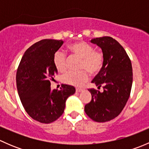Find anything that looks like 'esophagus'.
Wrapping results in <instances>:
<instances>
[{
    "label": "esophagus",
    "instance_id": "1",
    "mask_svg": "<svg viewBox=\"0 0 149 149\" xmlns=\"http://www.w3.org/2000/svg\"><path fill=\"white\" fill-rule=\"evenodd\" d=\"M76 92H81V91H83V89H82V88H77L76 89Z\"/></svg>",
    "mask_w": 149,
    "mask_h": 149
}]
</instances>
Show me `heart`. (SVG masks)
Returning <instances> with one entry per match:
<instances>
[{
	"instance_id": "heart-1",
	"label": "heart",
	"mask_w": 149,
	"mask_h": 149,
	"mask_svg": "<svg viewBox=\"0 0 149 149\" xmlns=\"http://www.w3.org/2000/svg\"><path fill=\"white\" fill-rule=\"evenodd\" d=\"M70 50L82 58L81 68L86 69L91 73H97L102 69L104 63L102 53L94 50V47L85 42L73 43L69 46ZM53 63L59 72L66 70V55L64 52L58 50L54 53ZM89 79L86 70L79 72L68 71L63 76V81L68 85L81 86Z\"/></svg>"
}]
</instances>
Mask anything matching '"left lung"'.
I'll return each mask as SVG.
<instances>
[{
    "instance_id": "obj_1",
    "label": "left lung",
    "mask_w": 149,
    "mask_h": 149,
    "mask_svg": "<svg viewBox=\"0 0 149 149\" xmlns=\"http://www.w3.org/2000/svg\"><path fill=\"white\" fill-rule=\"evenodd\" d=\"M90 42L102 51V68L91 83L98 88L102 85L104 91L88 89L91 100L85 105L84 110L94 121L104 123L118 116L125 106L133 84V69L125 49L112 37L94 38Z\"/></svg>"
}]
</instances>
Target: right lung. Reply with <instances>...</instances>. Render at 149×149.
Masks as SVG:
<instances>
[{"label":"right lung","mask_w":149,"mask_h":149,"mask_svg":"<svg viewBox=\"0 0 149 149\" xmlns=\"http://www.w3.org/2000/svg\"><path fill=\"white\" fill-rule=\"evenodd\" d=\"M63 40H42L29 47L16 72V86L22 105L28 115L42 123H52L63 113L65 102L76 88L63 85L51 90L50 80L58 73L53 55L62 46Z\"/></svg>","instance_id":"1"}]
</instances>
